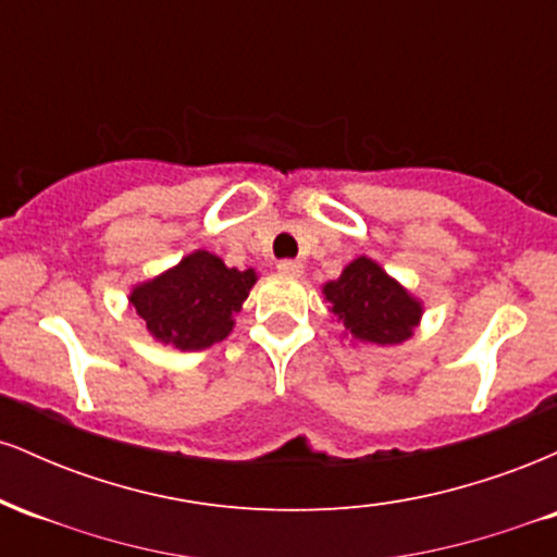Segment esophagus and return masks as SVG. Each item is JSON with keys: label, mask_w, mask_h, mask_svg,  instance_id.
Returning <instances> with one entry per match:
<instances>
[{"label": "esophagus", "mask_w": 557, "mask_h": 557, "mask_svg": "<svg viewBox=\"0 0 557 557\" xmlns=\"http://www.w3.org/2000/svg\"><path fill=\"white\" fill-rule=\"evenodd\" d=\"M277 272L285 274V277H300V274H304V264L296 259H285L277 264Z\"/></svg>", "instance_id": "1"}]
</instances>
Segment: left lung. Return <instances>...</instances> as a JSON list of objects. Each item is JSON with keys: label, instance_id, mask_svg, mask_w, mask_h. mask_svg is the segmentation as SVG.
Listing matches in <instances>:
<instances>
[{"label": "left lung", "instance_id": "1", "mask_svg": "<svg viewBox=\"0 0 557 557\" xmlns=\"http://www.w3.org/2000/svg\"><path fill=\"white\" fill-rule=\"evenodd\" d=\"M322 293L345 335L359 343L398 345L413 335L424 314L421 300L367 257L350 261Z\"/></svg>", "mask_w": 557, "mask_h": 557}]
</instances>
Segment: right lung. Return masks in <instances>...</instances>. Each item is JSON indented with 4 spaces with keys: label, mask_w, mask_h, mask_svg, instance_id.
I'll return each mask as SVG.
<instances>
[{
    "label": "right lung",
    "mask_w": 557,
    "mask_h": 557,
    "mask_svg": "<svg viewBox=\"0 0 557 557\" xmlns=\"http://www.w3.org/2000/svg\"><path fill=\"white\" fill-rule=\"evenodd\" d=\"M257 280L253 270H235L198 248L154 280L133 285L127 304L154 341L203 350L233 332V317Z\"/></svg>",
    "instance_id": "add662e5"
}]
</instances>
